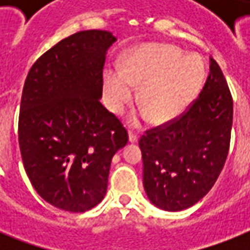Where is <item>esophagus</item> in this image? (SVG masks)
Listing matches in <instances>:
<instances>
[{"label":"esophagus","mask_w":250,"mask_h":250,"mask_svg":"<svg viewBox=\"0 0 250 250\" xmlns=\"http://www.w3.org/2000/svg\"><path fill=\"white\" fill-rule=\"evenodd\" d=\"M128 141L129 143H137V141H139V135L133 132V131H129Z\"/></svg>","instance_id":"34e87169"}]
</instances>
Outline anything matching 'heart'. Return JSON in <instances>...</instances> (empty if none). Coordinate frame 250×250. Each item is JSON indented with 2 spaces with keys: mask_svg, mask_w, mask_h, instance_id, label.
<instances>
[{
  "mask_svg": "<svg viewBox=\"0 0 250 250\" xmlns=\"http://www.w3.org/2000/svg\"><path fill=\"white\" fill-rule=\"evenodd\" d=\"M205 76V64L198 56H184L171 45L145 44L127 53L122 70H106L104 96L109 109L121 113L135 97V88L140 86V117L166 123L186 111Z\"/></svg>",
  "mask_w": 250,
  "mask_h": 250,
  "instance_id": "1",
  "label": "heart"
}]
</instances>
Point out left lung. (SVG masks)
<instances>
[{
  "label": "left lung",
  "mask_w": 250,
  "mask_h": 250,
  "mask_svg": "<svg viewBox=\"0 0 250 250\" xmlns=\"http://www.w3.org/2000/svg\"><path fill=\"white\" fill-rule=\"evenodd\" d=\"M233 102L213 58L201 93L178 119L146 131L139 146L143 184L153 205L166 211L193 206L217 182L229 154Z\"/></svg>",
  "instance_id": "8db88e82"
}]
</instances>
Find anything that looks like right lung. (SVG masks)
Listing matches in <instances>:
<instances>
[{
  "mask_svg": "<svg viewBox=\"0 0 250 250\" xmlns=\"http://www.w3.org/2000/svg\"><path fill=\"white\" fill-rule=\"evenodd\" d=\"M117 37L89 29L56 44L33 63L19 114V146L36 192L58 209L83 213L102 201L127 131L104 107L102 70Z\"/></svg>",
  "mask_w": 250,
  "mask_h": 250,
  "instance_id": "obj_1",
  "label": "right lung"
}]
</instances>
